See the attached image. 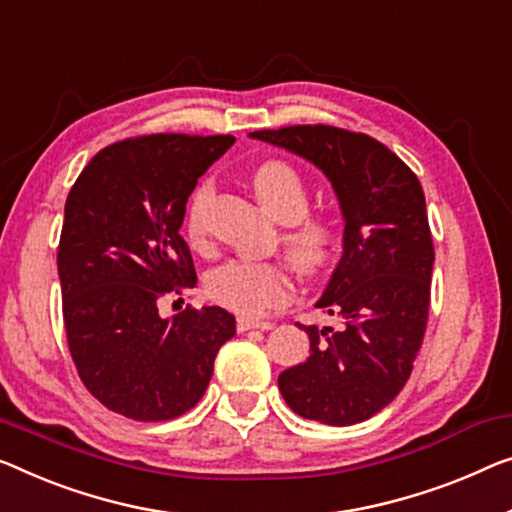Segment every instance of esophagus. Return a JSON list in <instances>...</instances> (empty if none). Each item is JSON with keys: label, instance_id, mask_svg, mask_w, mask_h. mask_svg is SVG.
Returning <instances> with one entry per match:
<instances>
[{"label": "esophagus", "instance_id": "34e87169", "mask_svg": "<svg viewBox=\"0 0 512 512\" xmlns=\"http://www.w3.org/2000/svg\"><path fill=\"white\" fill-rule=\"evenodd\" d=\"M253 329L271 331L273 324L271 322H259V319H248V317L236 319V331H239V333H246V331H253Z\"/></svg>", "mask_w": 512, "mask_h": 512}]
</instances>
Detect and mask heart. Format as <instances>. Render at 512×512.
Segmentation results:
<instances>
[{
  "instance_id": "obj_1",
  "label": "heart",
  "mask_w": 512,
  "mask_h": 512,
  "mask_svg": "<svg viewBox=\"0 0 512 512\" xmlns=\"http://www.w3.org/2000/svg\"><path fill=\"white\" fill-rule=\"evenodd\" d=\"M257 202L273 220L287 225L280 246L289 262L305 276H315L331 262L335 230L329 220L308 216L310 190L301 172L285 160H266L250 177ZM213 200V181L202 179L190 193L183 211V234L193 248L207 246V216ZM292 276L276 262L234 259L207 276L211 301L243 317H257L287 303L292 296Z\"/></svg>"
}]
</instances>
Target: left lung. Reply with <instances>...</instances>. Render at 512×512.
Returning <instances> with one entry per match:
<instances>
[{
	"instance_id": "obj_1",
	"label": "left lung",
	"mask_w": 512,
	"mask_h": 512,
	"mask_svg": "<svg viewBox=\"0 0 512 512\" xmlns=\"http://www.w3.org/2000/svg\"><path fill=\"white\" fill-rule=\"evenodd\" d=\"M250 137L319 167L345 218L342 257L315 303L338 324L303 326L310 356L278 377L282 398L324 425L368 421L402 391L423 345L434 248L421 181L375 137L345 128Z\"/></svg>"
}]
</instances>
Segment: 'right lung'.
Listing matches in <instances>:
<instances>
[{
    "label": "right lung",
    "instance_id": "right-lung-1",
    "mask_svg": "<svg viewBox=\"0 0 512 512\" xmlns=\"http://www.w3.org/2000/svg\"><path fill=\"white\" fill-rule=\"evenodd\" d=\"M232 135L158 133L114 142L66 197L57 271L68 349L82 384L133 421H170L207 391L234 338L225 308L160 317L158 301L195 287L183 211Z\"/></svg>",
    "mask_w": 512,
    "mask_h": 512
}]
</instances>
